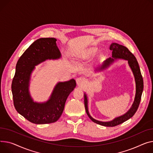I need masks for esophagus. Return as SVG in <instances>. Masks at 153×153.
<instances>
[{"label":"esophagus","mask_w":153,"mask_h":153,"mask_svg":"<svg viewBox=\"0 0 153 153\" xmlns=\"http://www.w3.org/2000/svg\"><path fill=\"white\" fill-rule=\"evenodd\" d=\"M76 82L78 86H82L85 84V80L84 77H79L76 79Z\"/></svg>","instance_id":"obj_1"}]
</instances>
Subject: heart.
<instances>
[{
    "mask_svg": "<svg viewBox=\"0 0 153 153\" xmlns=\"http://www.w3.org/2000/svg\"><path fill=\"white\" fill-rule=\"evenodd\" d=\"M97 50L95 48H92L90 49V52L91 53H95L97 52Z\"/></svg>",
    "mask_w": 153,
    "mask_h": 153,
    "instance_id": "heart-1",
    "label": "heart"
}]
</instances>
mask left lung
Returning a JSON list of instances; mask_svg holds the SVG:
<instances>
[{"mask_svg":"<svg viewBox=\"0 0 153 153\" xmlns=\"http://www.w3.org/2000/svg\"><path fill=\"white\" fill-rule=\"evenodd\" d=\"M109 49L112 50V56L106 59L103 63L97 69L96 72H98V71L100 72V71H102L107 69L112 63L114 62L115 60L117 59L127 60L128 62V66H130L132 73L134 74L135 81L136 92L134 103L128 111L126 112L124 114L117 117L112 120L106 122L96 120L90 116L88 108V98L85 93L84 94V105L87 114L94 123L106 127H114L124 123L125 121L131 118L136 113L140 103L142 93H143V77H142L140 69L135 56L130 52L127 47L119 44L113 42L110 45Z\"/></svg>","mask_w":153,"mask_h":153,"instance_id":"8db88e82","label":"left lung"}]
</instances>
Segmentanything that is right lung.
Segmentation results:
<instances>
[{
	"instance_id": "obj_1",
	"label": "right lung",
	"mask_w": 153,
	"mask_h": 153,
	"mask_svg": "<svg viewBox=\"0 0 153 153\" xmlns=\"http://www.w3.org/2000/svg\"><path fill=\"white\" fill-rule=\"evenodd\" d=\"M55 38H40L30 45L18 59L12 80V91L16 110L30 123L45 124L57 121L62 116L66 101L76 86L71 79L59 82L49 99L42 103L34 101L29 91L30 80L36 66L47 59L62 57Z\"/></svg>"
}]
</instances>
